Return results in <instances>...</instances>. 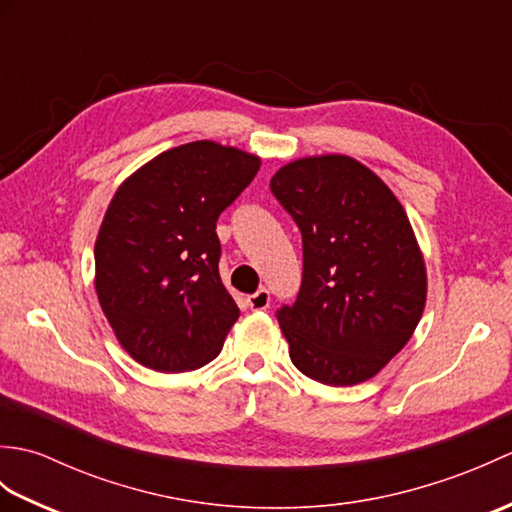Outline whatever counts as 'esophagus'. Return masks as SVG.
I'll return each instance as SVG.
<instances>
[{
  "mask_svg": "<svg viewBox=\"0 0 512 512\" xmlns=\"http://www.w3.org/2000/svg\"><path fill=\"white\" fill-rule=\"evenodd\" d=\"M246 306L250 310H255V312L268 310V306H270V292L266 288H259L257 292H253V295H248Z\"/></svg>",
  "mask_w": 512,
  "mask_h": 512,
  "instance_id": "obj_1",
  "label": "esophagus"
}]
</instances>
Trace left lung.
<instances>
[{"mask_svg": "<svg viewBox=\"0 0 512 512\" xmlns=\"http://www.w3.org/2000/svg\"><path fill=\"white\" fill-rule=\"evenodd\" d=\"M270 191L297 222L303 279L277 312L301 374L347 387L374 378L411 339L427 303V266L387 184L350 156L297 158Z\"/></svg>", "mask_w": 512, "mask_h": 512, "instance_id": "left-lung-1", "label": "left lung"}]
</instances>
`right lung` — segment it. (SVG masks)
<instances>
[{"label": "right lung", "instance_id": "obj_1", "mask_svg": "<svg viewBox=\"0 0 512 512\" xmlns=\"http://www.w3.org/2000/svg\"><path fill=\"white\" fill-rule=\"evenodd\" d=\"M262 158L215 140L162 151L125 178L94 244V288L123 350L165 374L222 352L239 308L220 277L215 222Z\"/></svg>", "mask_w": 512, "mask_h": 512}]
</instances>
